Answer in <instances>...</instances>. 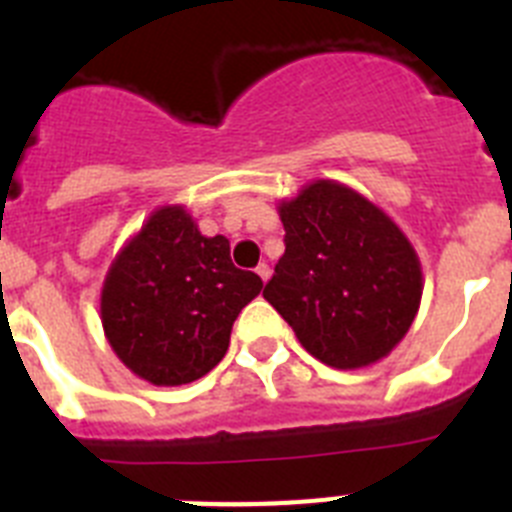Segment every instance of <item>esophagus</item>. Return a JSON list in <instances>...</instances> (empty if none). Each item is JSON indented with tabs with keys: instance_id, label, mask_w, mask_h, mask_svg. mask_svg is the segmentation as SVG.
Here are the masks:
<instances>
[{
	"instance_id": "34e87169",
	"label": "esophagus",
	"mask_w": 512,
	"mask_h": 512,
	"mask_svg": "<svg viewBox=\"0 0 512 512\" xmlns=\"http://www.w3.org/2000/svg\"><path fill=\"white\" fill-rule=\"evenodd\" d=\"M256 274H259V277L264 279V282H266V279L271 277V269H269V264H259V266H256Z\"/></svg>"
}]
</instances>
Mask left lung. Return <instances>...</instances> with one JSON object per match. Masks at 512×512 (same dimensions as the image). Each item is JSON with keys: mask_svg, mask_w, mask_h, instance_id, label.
Here are the masks:
<instances>
[{"mask_svg": "<svg viewBox=\"0 0 512 512\" xmlns=\"http://www.w3.org/2000/svg\"><path fill=\"white\" fill-rule=\"evenodd\" d=\"M284 256L264 297L307 354L336 369L377 364L418 315L415 248L374 202L318 179L279 205Z\"/></svg>", "mask_w": 512, "mask_h": 512, "instance_id": "8db88e82", "label": "left lung"}]
</instances>
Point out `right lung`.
<instances>
[{
  "mask_svg": "<svg viewBox=\"0 0 512 512\" xmlns=\"http://www.w3.org/2000/svg\"><path fill=\"white\" fill-rule=\"evenodd\" d=\"M261 287L259 274L235 269L225 235L207 238L184 207L166 205L107 271L104 336L135 377L189 384L220 364L238 312Z\"/></svg>",
  "mask_w": 512,
  "mask_h": 512,
  "instance_id": "right-lung-1",
  "label": "right lung"
}]
</instances>
